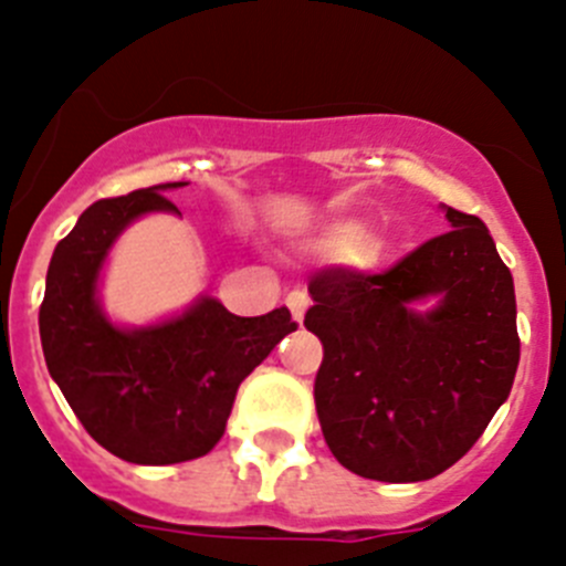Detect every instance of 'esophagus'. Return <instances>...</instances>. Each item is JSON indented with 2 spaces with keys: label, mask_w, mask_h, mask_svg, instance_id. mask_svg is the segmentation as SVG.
<instances>
[{
  "label": "esophagus",
  "mask_w": 566,
  "mask_h": 566,
  "mask_svg": "<svg viewBox=\"0 0 566 566\" xmlns=\"http://www.w3.org/2000/svg\"><path fill=\"white\" fill-rule=\"evenodd\" d=\"M284 304H287L290 313H293V318L301 324V321H304V313H307V307H310V298L304 290H293V293H287Z\"/></svg>",
  "instance_id": "1"
}]
</instances>
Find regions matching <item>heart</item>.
I'll use <instances>...</instances> for the list:
<instances>
[{
  "label": "heart",
  "instance_id": "heart-1",
  "mask_svg": "<svg viewBox=\"0 0 566 566\" xmlns=\"http://www.w3.org/2000/svg\"><path fill=\"white\" fill-rule=\"evenodd\" d=\"M324 242L340 256H352L355 262H371L377 256V248L366 242V231L360 223H335L324 234Z\"/></svg>",
  "mask_w": 566,
  "mask_h": 566
}]
</instances>
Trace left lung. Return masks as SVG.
<instances>
[{"instance_id":"8db88e82","label":"left lung","mask_w":566,"mask_h":566,"mask_svg":"<svg viewBox=\"0 0 566 566\" xmlns=\"http://www.w3.org/2000/svg\"><path fill=\"white\" fill-rule=\"evenodd\" d=\"M452 229L382 273L310 279L304 326L324 343L315 410L332 455L368 480L416 483L461 461L509 399L520 366L514 279L483 220L447 206ZM436 294L430 314L412 304Z\"/></svg>"}]
</instances>
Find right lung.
I'll return each mask as SVG.
<instances>
[{
    "label": "right lung",
    "instance_id": "add662e5",
    "mask_svg": "<svg viewBox=\"0 0 566 566\" xmlns=\"http://www.w3.org/2000/svg\"><path fill=\"white\" fill-rule=\"evenodd\" d=\"M178 187L184 181L88 206L55 245L39 310L46 368L69 408L111 455L147 467L206 455L223 438L242 379L298 329L287 307L240 318L209 295L145 329L105 318L97 276L111 242L145 211H178L164 198Z\"/></svg>",
    "mask_w": 566,
    "mask_h": 566
}]
</instances>
